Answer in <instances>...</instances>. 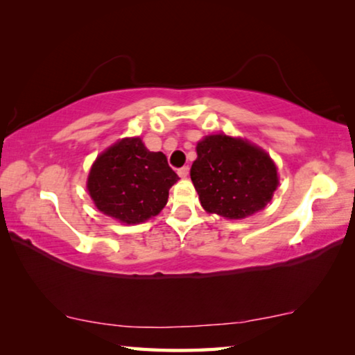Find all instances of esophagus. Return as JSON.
Instances as JSON below:
<instances>
[{"label":"esophagus","instance_id":"esophagus-1","mask_svg":"<svg viewBox=\"0 0 355 355\" xmlns=\"http://www.w3.org/2000/svg\"><path fill=\"white\" fill-rule=\"evenodd\" d=\"M178 175L182 177V178L188 177V175H189V167L184 166V167H182V169H178Z\"/></svg>","mask_w":355,"mask_h":355}]
</instances>
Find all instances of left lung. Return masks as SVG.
Returning <instances> with one entry per match:
<instances>
[{"label": "left lung", "instance_id": "obj_1", "mask_svg": "<svg viewBox=\"0 0 355 355\" xmlns=\"http://www.w3.org/2000/svg\"><path fill=\"white\" fill-rule=\"evenodd\" d=\"M196 150L191 180L205 211L244 219L271 202L279 177L264 150L227 135L205 136Z\"/></svg>", "mask_w": 355, "mask_h": 355}]
</instances>
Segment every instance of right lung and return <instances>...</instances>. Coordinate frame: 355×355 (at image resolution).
Here are the masks:
<instances>
[{
	"label": "right lung",
	"instance_id": "obj_1",
	"mask_svg": "<svg viewBox=\"0 0 355 355\" xmlns=\"http://www.w3.org/2000/svg\"><path fill=\"white\" fill-rule=\"evenodd\" d=\"M178 180L163 152H150L141 137H125L97 156L87 191L101 213L130 225L158 214Z\"/></svg>",
	"mask_w": 355,
	"mask_h": 355
}]
</instances>
